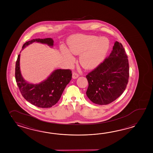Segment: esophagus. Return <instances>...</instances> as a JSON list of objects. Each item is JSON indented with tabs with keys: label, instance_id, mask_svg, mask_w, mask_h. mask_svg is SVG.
<instances>
[{
	"label": "esophagus",
	"instance_id": "34e87169",
	"mask_svg": "<svg viewBox=\"0 0 153 153\" xmlns=\"http://www.w3.org/2000/svg\"><path fill=\"white\" fill-rule=\"evenodd\" d=\"M78 76H79V75H78L77 73L75 72H74L72 73V78H74V79H76V78H77Z\"/></svg>",
	"mask_w": 153,
	"mask_h": 153
}]
</instances>
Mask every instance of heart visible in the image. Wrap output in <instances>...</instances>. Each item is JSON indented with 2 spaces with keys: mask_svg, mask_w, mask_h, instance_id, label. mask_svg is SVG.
Listing matches in <instances>:
<instances>
[{
  "mask_svg": "<svg viewBox=\"0 0 153 153\" xmlns=\"http://www.w3.org/2000/svg\"><path fill=\"white\" fill-rule=\"evenodd\" d=\"M69 51L74 55H79V61L83 68L91 70L100 64L109 49V41L105 38L95 36L77 34L68 39ZM66 58L72 60V56L68 51L62 49Z\"/></svg>",
  "mask_w": 153,
  "mask_h": 153,
  "instance_id": "heart-1",
  "label": "heart"
}]
</instances>
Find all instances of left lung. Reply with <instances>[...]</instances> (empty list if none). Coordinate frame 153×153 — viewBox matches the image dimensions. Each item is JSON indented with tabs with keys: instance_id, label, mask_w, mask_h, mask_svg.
<instances>
[{
	"instance_id": "obj_1",
	"label": "left lung",
	"mask_w": 153,
	"mask_h": 153,
	"mask_svg": "<svg viewBox=\"0 0 153 153\" xmlns=\"http://www.w3.org/2000/svg\"><path fill=\"white\" fill-rule=\"evenodd\" d=\"M127 58L122 44L116 41L109 56L86 75V94L93 102L107 105L123 93L129 78Z\"/></svg>"
}]
</instances>
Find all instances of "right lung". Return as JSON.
Wrapping results in <instances>:
<instances>
[{
    "mask_svg": "<svg viewBox=\"0 0 153 153\" xmlns=\"http://www.w3.org/2000/svg\"><path fill=\"white\" fill-rule=\"evenodd\" d=\"M34 42L53 47L52 38L33 39L26 42L22 49ZM20 57L18 55L15 65V79L21 93L24 98L32 105L42 108H48L56 104L61 97L66 86L71 80L72 71L70 69H58L53 72L48 78L39 84H31L25 81L21 74Z\"/></svg>",
    "mask_w": 153,
    "mask_h": 153,
    "instance_id": "right-lung-1",
    "label": "right lung"
}]
</instances>
